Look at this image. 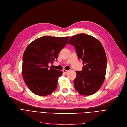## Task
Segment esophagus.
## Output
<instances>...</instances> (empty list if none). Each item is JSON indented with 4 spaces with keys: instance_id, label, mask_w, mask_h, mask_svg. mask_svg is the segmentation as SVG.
Returning <instances> with one entry per match:
<instances>
[{
    "instance_id": "1",
    "label": "esophagus",
    "mask_w": 127,
    "mask_h": 127,
    "mask_svg": "<svg viewBox=\"0 0 127 127\" xmlns=\"http://www.w3.org/2000/svg\"><path fill=\"white\" fill-rule=\"evenodd\" d=\"M68 71L67 70H65V69H63V72L64 73H65V74H66V73H67Z\"/></svg>"
}]
</instances>
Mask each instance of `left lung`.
Wrapping results in <instances>:
<instances>
[{"mask_svg":"<svg viewBox=\"0 0 127 127\" xmlns=\"http://www.w3.org/2000/svg\"><path fill=\"white\" fill-rule=\"evenodd\" d=\"M67 44L75 46L83 63L82 70L76 71V90L84 96L95 94L102 86L106 74L107 60L102 45L97 38L84 33L72 36Z\"/></svg>","mask_w":127,"mask_h":127,"instance_id":"left-lung-1","label":"left lung"}]
</instances>
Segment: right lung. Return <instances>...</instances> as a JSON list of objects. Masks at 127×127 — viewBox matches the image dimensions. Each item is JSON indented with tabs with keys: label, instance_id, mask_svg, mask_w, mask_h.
Here are the masks:
<instances>
[{
	"label": "right lung",
	"instance_id": "obj_1",
	"mask_svg": "<svg viewBox=\"0 0 127 127\" xmlns=\"http://www.w3.org/2000/svg\"><path fill=\"white\" fill-rule=\"evenodd\" d=\"M69 38L45 36L27 47L23 57L22 75L26 84L34 94L45 96L56 90L62 71L49 68L48 63L57 59Z\"/></svg>",
	"mask_w": 127,
	"mask_h": 127
}]
</instances>
